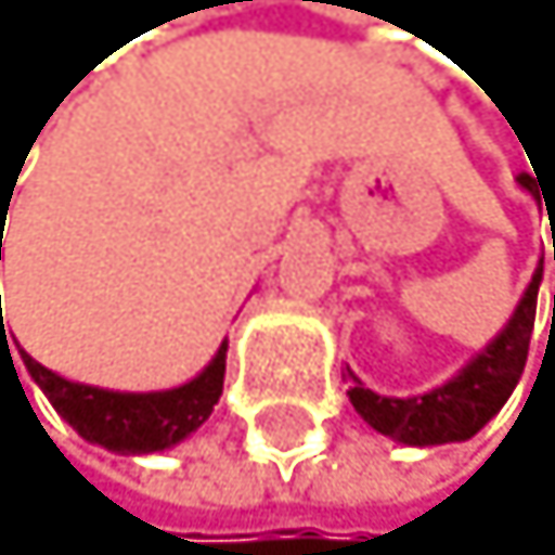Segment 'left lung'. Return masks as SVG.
Here are the masks:
<instances>
[{"label":"left lung","mask_w":555,"mask_h":555,"mask_svg":"<svg viewBox=\"0 0 555 555\" xmlns=\"http://www.w3.org/2000/svg\"><path fill=\"white\" fill-rule=\"evenodd\" d=\"M517 182L539 201V190H534L531 175H520ZM539 283H542V261L531 275L528 291L520 297L517 312L502 326L499 337L491 340L477 359L466 362L449 384L434 387L427 395H412V398L376 395L348 370V376L354 380V387L348 391L354 412H359L373 430H380L384 438L416 444V449L474 438V434L506 405V398L513 395V387H517L524 373V362H528V348H531V330H534V308H539Z\"/></svg>","instance_id":"8db88e82"}]
</instances>
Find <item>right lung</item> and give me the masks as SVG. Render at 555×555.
Instances as JSON below:
<instances>
[{
    "instance_id": "add662e5",
    "label": "right lung",
    "mask_w": 555,
    "mask_h": 555,
    "mask_svg": "<svg viewBox=\"0 0 555 555\" xmlns=\"http://www.w3.org/2000/svg\"><path fill=\"white\" fill-rule=\"evenodd\" d=\"M10 201H13V193H10ZM0 211L2 215L10 211V204L0 201ZM2 351H10L5 326L0 337V354ZM225 351H229V344L218 348L215 359L204 365V373L193 376L190 384L171 387V391H146V395L103 391V387L75 384V380H64V376L53 370H46V365L35 362L27 351H21V359L27 365V373H31V380L42 387V395L49 401H53V409L85 441L103 444V449L121 452V455H146V452H164V449H171V444L185 441L207 416H211V409L218 405V398H222ZM13 373H16V365H13Z\"/></svg>"
}]
</instances>
